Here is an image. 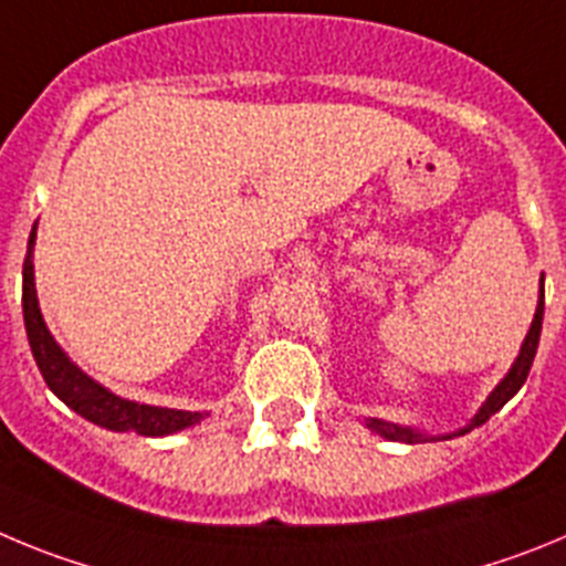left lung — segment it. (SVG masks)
<instances>
[{
  "mask_svg": "<svg viewBox=\"0 0 566 566\" xmlns=\"http://www.w3.org/2000/svg\"><path fill=\"white\" fill-rule=\"evenodd\" d=\"M542 321H544V276H542V290H538L536 315H533L531 329H527V335H524V344H522V349H518L516 360H513V366L507 369L505 378L499 380L496 389L485 397V403L476 409V415L471 417V422H468V426H462V429H457V431H448V434H426V431L415 429V426H397V422L378 420V417H366V429L375 431V434H380V437H386V440H391V442H409V446H415V442H431V440H454V437L468 434L471 429H480L488 417L496 415V411L502 409V406H505L518 389H522V384L527 380V375H531L533 358H536V349H538V338H542Z\"/></svg>",
  "mask_w": 566,
  "mask_h": 566,
  "instance_id": "left-lung-1",
  "label": "left lung"
}]
</instances>
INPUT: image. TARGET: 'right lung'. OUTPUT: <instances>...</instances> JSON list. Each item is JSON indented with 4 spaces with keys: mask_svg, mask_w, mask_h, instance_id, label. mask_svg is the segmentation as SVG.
<instances>
[{
    "mask_svg": "<svg viewBox=\"0 0 566 566\" xmlns=\"http://www.w3.org/2000/svg\"><path fill=\"white\" fill-rule=\"evenodd\" d=\"M33 248H35V226L28 239V256L22 268V310H24V329H28L30 349L44 384L50 386L61 403H67L75 415L95 422L101 429L109 431H135L140 437H166L177 434L182 429H191L200 420H206L208 411H182L166 409V406L137 403L126 397L115 395L98 380L90 378L78 364L70 360V355L59 346L53 333L48 329L39 310V295H35V273H33Z\"/></svg>",
    "mask_w": 566,
    "mask_h": 566,
    "instance_id": "add662e5",
    "label": "right lung"
}]
</instances>
